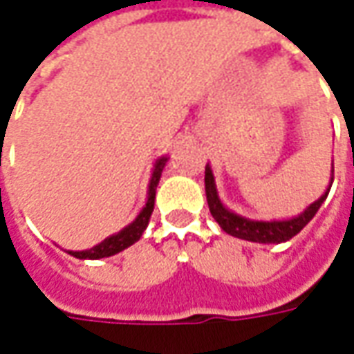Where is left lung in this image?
Instances as JSON below:
<instances>
[{"label":"left lung","mask_w":354,"mask_h":354,"mask_svg":"<svg viewBox=\"0 0 354 354\" xmlns=\"http://www.w3.org/2000/svg\"><path fill=\"white\" fill-rule=\"evenodd\" d=\"M331 174H333V170H331ZM331 184H333V178H331ZM329 189H331V186L327 188V192L319 200L308 205L298 217L284 219V221H254V219H247V217H241V215L229 212L221 203L219 196H217V188H215L214 172H212L209 165L205 166V196H207V205H209V212L214 215V219L225 233L237 239L252 241V243L278 245V243H284V241L296 237L299 231L313 219V215L317 214V209L322 207Z\"/></svg>","instance_id":"1"}]
</instances>
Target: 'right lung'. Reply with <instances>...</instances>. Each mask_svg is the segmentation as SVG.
Returning <instances> with one entry per match:
<instances>
[{"mask_svg": "<svg viewBox=\"0 0 354 354\" xmlns=\"http://www.w3.org/2000/svg\"><path fill=\"white\" fill-rule=\"evenodd\" d=\"M166 156L158 158L156 165L153 168V176H151V184H149V198H147V203L145 207L140 209V214L137 215V219L127 225L125 229H121L119 233L111 235V237L104 239L100 245H95L92 249L88 250H68V254L76 257V259H82V261H97V259H105V257H113L117 252H121L123 249L131 247L133 243H137L140 239V235L145 233V229L149 225V219L153 215L154 209V196H156V186H158V180L162 176V170L166 166Z\"/></svg>", "mask_w": 354, "mask_h": 354, "instance_id": "obj_1", "label": "right lung"}]
</instances>
